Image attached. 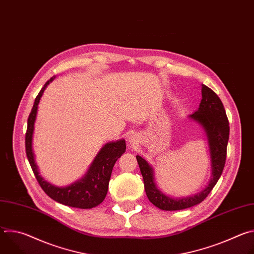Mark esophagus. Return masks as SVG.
<instances>
[{
    "mask_svg": "<svg viewBox=\"0 0 254 254\" xmlns=\"http://www.w3.org/2000/svg\"><path fill=\"white\" fill-rule=\"evenodd\" d=\"M129 140H130L131 143H134V141L136 140V138H135V136H130V137H129Z\"/></svg>",
    "mask_w": 254,
    "mask_h": 254,
    "instance_id": "obj_1",
    "label": "esophagus"
}]
</instances>
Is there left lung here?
I'll return each instance as SVG.
<instances>
[{
    "label": "left lung",
    "instance_id": "1",
    "mask_svg": "<svg viewBox=\"0 0 254 254\" xmlns=\"http://www.w3.org/2000/svg\"><path fill=\"white\" fill-rule=\"evenodd\" d=\"M204 127L211 151L212 179L205 190L187 198H170L157 189L154 183L153 169L141 157L136 156V161L143 179L144 191L149 200L158 208L167 211L182 210L195 206L209 195L222 175L227 155L229 139V122L221 99L211 88L202 84V100L198 111L190 116Z\"/></svg>",
    "mask_w": 254,
    "mask_h": 254
}]
</instances>
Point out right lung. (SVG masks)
I'll use <instances>...</instances> for the list:
<instances>
[{"instance_id": "right-lung-1", "label": "right lung", "mask_w": 254, "mask_h": 254, "mask_svg": "<svg viewBox=\"0 0 254 254\" xmlns=\"http://www.w3.org/2000/svg\"><path fill=\"white\" fill-rule=\"evenodd\" d=\"M53 78L48 80L44 86L41 88L38 95L36 96L32 111L28 118L27 131L25 136V147L26 155L30 166L33 170V173L37 179L40 187L43 191L56 202L80 209H90L99 205L105 198L108 183L112 176L113 168L117 160L125 153L126 151V140L121 139L115 142L106 143L105 146L100 150L91 164L86 176L82 178L78 182H75L67 187H56L48 182L39 175L37 166L34 161V155L32 152V134L34 129V123L37 115V107L39 100L50 81Z\"/></svg>"}]
</instances>
